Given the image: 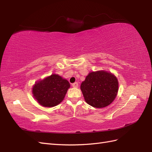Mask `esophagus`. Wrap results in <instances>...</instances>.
Masks as SVG:
<instances>
[{"instance_id":"34e87169","label":"esophagus","mask_w":152,"mask_h":152,"mask_svg":"<svg viewBox=\"0 0 152 152\" xmlns=\"http://www.w3.org/2000/svg\"><path fill=\"white\" fill-rule=\"evenodd\" d=\"M72 87H74V88H78V82L74 83H72Z\"/></svg>"}]
</instances>
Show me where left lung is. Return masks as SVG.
Listing matches in <instances>:
<instances>
[{"instance_id":"left-lung-1","label":"left lung","mask_w":152,"mask_h":152,"mask_svg":"<svg viewBox=\"0 0 152 152\" xmlns=\"http://www.w3.org/2000/svg\"><path fill=\"white\" fill-rule=\"evenodd\" d=\"M118 81L110 72L99 70L89 73L80 89L86 102L93 107L101 108L114 101L118 91Z\"/></svg>"}]
</instances>
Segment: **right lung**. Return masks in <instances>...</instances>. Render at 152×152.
<instances>
[{
	"label": "right lung",
	"instance_id": "add662e5",
	"mask_svg": "<svg viewBox=\"0 0 152 152\" xmlns=\"http://www.w3.org/2000/svg\"><path fill=\"white\" fill-rule=\"evenodd\" d=\"M70 83L58 74H53L37 82L33 88L34 99L44 107H53L63 101Z\"/></svg>",
	"mask_w": 152,
	"mask_h": 152
}]
</instances>
